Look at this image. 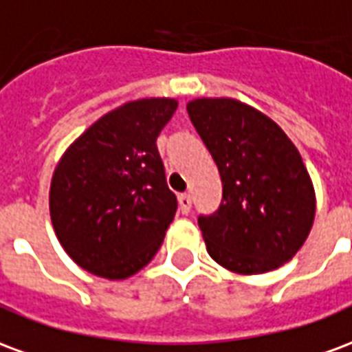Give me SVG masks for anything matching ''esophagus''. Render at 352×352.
<instances>
[{"label": "esophagus", "mask_w": 352, "mask_h": 352, "mask_svg": "<svg viewBox=\"0 0 352 352\" xmlns=\"http://www.w3.org/2000/svg\"><path fill=\"white\" fill-rule=\"evenodd\" d=\"M190 207H192V198L190 194H181L179 196V211L183 214L190 213Z\"/></svg>", "instance_id": "obj_1"}]
</instances>
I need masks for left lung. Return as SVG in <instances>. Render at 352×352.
<instances>
[{"instance_id": "8db88e82", "label": "left lung", "mask_w": 352, "mask_h": 352, "mask_svg": "<svg viewBox=\"0 0 352 352\" xmlns=\"http://www.w3.org/2000/svg\"><path fill=\"white\" fill-rule=\"evenodd\" d=\"M222 181L219 211L199 217L209 256L239 275L292 260L315 221V188L294 143L270 116L232 98L186 105Z\"/></svg>"}]
</instances>
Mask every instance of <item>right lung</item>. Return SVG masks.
Segmentation results:
<instances>
[{"mask_svg":"<svg viewBox=\"0 0 352 352\" xmlns=\"http://www.w3.org/2000/svg\"><path fill=\"white\" fill-rule=\"evenodd\" d=\"M177 111L173 98L128 101L67 146L50 181L52 228L82 270L122 280L160 249L177 211L156 138Z\"/></svg>","mask_w":352,"mask_h":352,"instance_id":"1","label":"right lung"}]
</instances>
